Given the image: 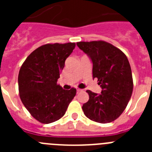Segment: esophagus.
Instances as JSON below:
<instances>
[{
	"label": "esophagus",
	"instance_id": "esophagus-1",
	"mask_svg": "<svg viewBox=\"0 0 152 152\" xmlns=\"http://www.w3.org/2000/svg\"><path fill=\"white\" fill-rule=\"evenodd\" d=\"M76 89H77V93L80 92V91H83L82 89H80V88H76Z\"/></svg>",
	"mask_w": 152,
	"mask_h": 152
}]
</instances>
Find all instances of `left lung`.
Returning <instances> with one entry per match:
<instances>
[{"mask_svg":"<svg viewBox=\"0 0 152 152\" xmlns=\"http://www.w3.org/2000/svg\"><path fill=\"white\" fill-rule=\"evenodd\" d=\"M79 49L93 62V78H97L100 94L88 90L89 100L82 110L88 119L100 123L116 120L123 113L133 91L129 60L121 50L103 40L78 42Z\"/></svg>","mask_w":152,"mask_h":152,"instance_id":"1","label":"left lung"}]
</instances>
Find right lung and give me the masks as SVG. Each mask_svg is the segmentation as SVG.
Wrapping results in <instances>:
<instances>
[{
  "instance_id": "1",
  "label": "right lung",
  "mask_w": 152,
  "mask_h": 152,
  "mask_svg": "<svg viewBox=\"0 0 152 152\" xmlns=\"http://www.w3.org/2000/svg\"><path fill=\"white\" fill-rule=\"evenodd\" d=\"M75 42L48 43L35 49L23 63L18 75L20 97L31 116L44 124L61 119L76 95L57 80Z\"/></svg>"
}]
</instances>
